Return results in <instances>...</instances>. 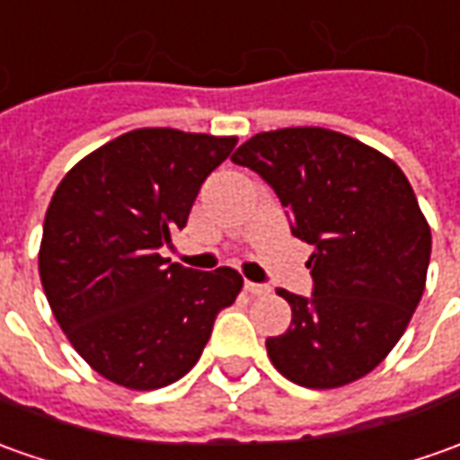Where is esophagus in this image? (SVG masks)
Masks as SVG:
<instances>
[{"mask_svg": "<svg viewBox=\"0 0 460 460\" xmlns=\"http://www.w3.org/2000/svg\"><path fill=\"white\" fill-rule=\"evenodd\" d=\"M243 287H246V292H252V295H256V296H264V295H270V292H271L267 284L246 282V284H243Z\"/></svg>", "mask_w": 460, "mask_h": 460, "instance_id": "1", "label": "esophagus"}]
</instances>
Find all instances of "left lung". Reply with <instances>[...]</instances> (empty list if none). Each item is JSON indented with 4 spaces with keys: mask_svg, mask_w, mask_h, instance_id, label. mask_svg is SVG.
<instances>
[{
    "mask_svg": "<svg viewBox=\"0 0 460 460\" xmlns=\"http://www.w3.org/2000/svg\"><path fill=\"white\" fill-rule=\"evenodd\" d=\"M231 161L256 171L314 246V292L277 289L292 324L267 340L279 373L330 390L373 373L395 348L426 289L430 226L395 161L327 128L256 133Z\"/></svg>",
    "mask_w": 460,
    "mask_h": 460,
    "instance_id": "obj_1",
    "label": "left lung"
}]
</instances>
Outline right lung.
I'll return each mask as SVG.
<instances>
[{
  "label": "right lung",
  "mask_w": 460,
  "mask_h": 460,
  "mask_svg": "<svg viewBox=\"0 0 460 460\" xmlns=\"http://www.w3.org/2000/svg\"><path fill=\"white\" fill-rule=\"evenodd\" d=\"M234 146V136L138 128L75 164L47 206V302L77 355L115 385L155 390L181 380L218 312L242 292L231 267L196 271L161 256Z\"/></svg>",
  "instance_id": "obj_1"
}]
</instances>
